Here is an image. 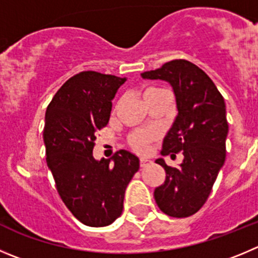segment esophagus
Here are the masks:
<instances>
[{
    "label": "esophagus",
    "mask_w": 258,
    "mask_h": 258,
    "mask_svg": "<svg viewBox=\"0 0 258 258\" xmlns=\"http://www.w3.org/2000/svg\"><path fill=\"white\" fill-rule=\"evenodd\" d=\"M149 163H150V160H149V159H145V158H143V159H140V167H146V165L149 164Z\"/></svg>",
    "instance_id": "1"
}]
</instances>
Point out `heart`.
Instances as JSON below:
<instances>
[{
	"label": "heart",
	"instance_id": "b5f03b06",
	"mask_svg": "<svg viewBox=\"0 0 258 258\" xmlns=\"http://www.w3.org/2000/svg\"><path fill=\"white\" fill-rule=\"evenodd\" d=\"M159 91H163L162 89L158 88H149L148 90L144 93V98L149 95H153V94L159 93ZM158 137V134L153 130H137L134 134L130 135L128 137V144L132 149H134L136 153L145 154L149 150V146L150 144L155 140Z\"/></svg>",
	"mask_w": 258,
	"mask_h": 258
}]
</instances>
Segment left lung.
Instances as JSON below:
<instances>
[{
  "label": "left lung",
  "instance_id": "obj_1",
  "mask_svg": "<svg viewBox=\"0 0 258 258\" xmlns=\"http://www.w3.org/2000/svg\"><path fill=\"white\" fill-rule=\"evenodd\" d=\"M141 78L167 81L174 93L178 114L164 137L162 155L183 151L184 159L178 168L156 159L167 175L154 197L164 214L187 218L205 204L225 162L229 130L225 102L208 75L186 59L167 62Z\"/></svg>",
  "mask_w": 258,
  "mask_h": 258
}]
</instances>
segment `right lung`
Here are the masks:
<instances>
[{
	"instance_id": "right-lung-1",
	"label": "right lung",
	"mask_w": 258,
	"mask_h": 258,
	"mask_svg": "<svg viewBox=\"0 0 258 258\" xmlns=\"http://www.w3.org/2000/svg\"><path fill=\"white\" fill-rule=\"evenodd\" d=\"M126 78L83 71L59 88L45 112L43 141L57 191L72 215L107 227L122 214L124 192L140 168L135 154L93 156L96 132L109 121L112 100Z\"/></svg>"
}]
</instances>
